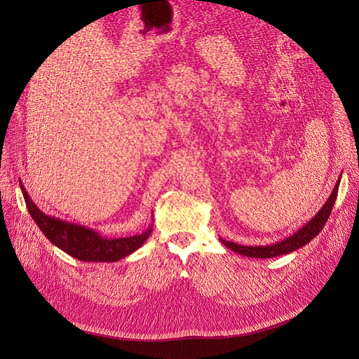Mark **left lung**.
<instances>
[{
	"instance_id": "obj_1",
	"label": "left lung",
	"mask_w": 359,
	"mask_h": 359,
	"mask_svg": "<svg viewBox=\"0 0 359 359\" xmlns=\"http://www.w3.org/2000/svg\"><path fill=\"white\" fill-rule=\"evenodd\" d=\"M341 177H342V175L339 176L329 199L325 202L322 208H320V211L309 222H306L303 227H301L298 231H295L294 234H291L290 237L280 240L278 243H273V244H268V246H241V244L219 238L221 243L224 244L225 248H229L230 250H233L238 255L248 256V257H260V259H268V257H276V256H280V255H288V253H291V252H294L299 248L306 246V244H309L320 231L323 230L327 218L330 217L333 203L336 202Z\"/></svg>"
}]
</instances>
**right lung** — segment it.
<instances>
[{
	"instance_id": "obj_1",
	"label": "right lung",
	"mask_w": 359,
	"mask_h": 359,
	"mask_svg": "<svg viewBox=\"0 0 359 359\" xmlns=\"http://www.w3.org/2000/svg\"><path fill=\"white\" fill-rule=\"evenodd\" d=\"M27 211L45 237L67 255L83 262H118L138 250L153 231V224L137 236L107 238L99 231L42 212L20 182Z\"/></svg>"
}]
</instances>
